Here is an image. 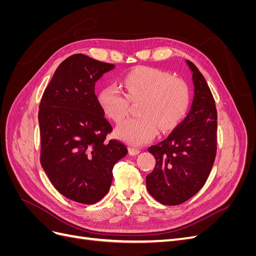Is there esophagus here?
Returning <instances> with one entry per match:
<instances>
[{"instance_id":"34e87169","label":"esophagus","mask_w":256,"mask_h":256,"mask_svg":"<svg viewBox=\"0 0 256 256\" xmlns=\"http://www.w3.org/2000/svg\"><path fill=\"white\" fill-rule=\"evenodd\" d=\"M140 154V150L136 148H129V154L130 156H136V154Z\"/></svg>"}]
</instances>
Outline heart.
Here are the masks:
<instances>
[{"mask_svg": "<svg viewBox=\"0 0 256 256\" xmlns=\"http://www.w3.org/2000/svg\"><path fill=\"white\" fill-rule=\"evenodd\" d=\"M126 94L115 85L100 90L98 102L108 116L122 122L128 112L129 99H141L138 118H129L116 128L122 140L143 145L156 136L158 130L168 131L178 125L188 111L190 90L187 83L161 69L138 67L122 79Z\"/></svg>", "mask_w": 256, "mask_h": 256, "instance_id": "b5f03b06", "label": "heart"}]
</instances>
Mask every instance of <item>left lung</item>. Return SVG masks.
Returning a JSON list of instances; mask_svg holds the SVG:
<instances>
[{"label": "left lung", "mask_w": 256, "mask_h": 256, "mask_svg": "<svg viewBox=\"0 0 256 256\" xmlns=\"http://www.w3.org/2000/svg\"><path fill=\"white\" fill-rule=\"evenodd\" d=\"M192 74L190 111L166 140L150 146L156 158L154 171L146 176L150 194L164 205H180L205 184L216 152V109L204 76L186 60Z\"/></svg>", "instance_id": "8db88e82"}]
</instances>
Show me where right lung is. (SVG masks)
Wrapping results in <instances>:
<instances>
[{"mask_svg": "<svg viewBox=\"0 0 256 256\" xmlns=\"http://www.w3.org/2000/svg\"><path fill=\"white\" fill-rule=\"evenodd\" d=\"M114 67L74 54L58 67L40 104L42 166L60 194L82 204L109 192L114 164L128 152L118 141L106 142L112 126L95 94L96 82Z\"/></svg>", "mask_w": 256, "mask_h": 256, "instance_id": "add662e5", "label": "right lung"}]
</instances>
